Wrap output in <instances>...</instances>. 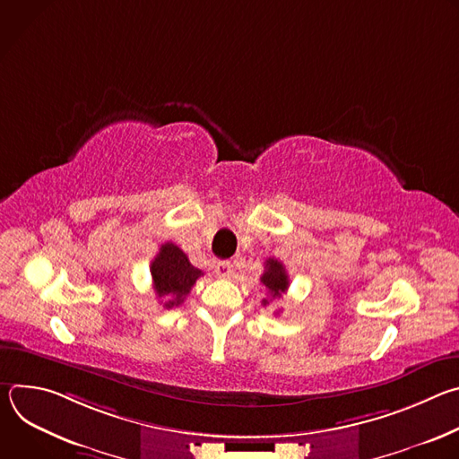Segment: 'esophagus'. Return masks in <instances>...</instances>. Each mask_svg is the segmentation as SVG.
<instances>
[{"label":"esophagus","mask_w":459,"mask_h":459,"mask_svg":"<svg viewBox=\"0 0 459 459\" xmlns=\"http://www.w3.org/2000/svg\"><path fill=\"white\" fill-rule=\"evenodd\" d=\"M214 273L218 278H230L234 269H232V264H229V261H220V264H216L214 267Z\"/></svg>","instance_id":"1"}]
</instances>
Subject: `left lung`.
<instances>
[{
  "label": "left lung",
  "instance_id": "obj_1",
  "mask_svg": "<svg viewBox=\"0 0 459 459\" xmlns=\"http://www.w3.org/2000/svg\"><path fill=\"white\" fill-rule=\"evenodd\" d=\"M261 283H264L269 289L273 299L274 298H281V294L287 292V289H289V276H287V271H285L281 261H278L274 257H269L265 261V273H264V276H261ZM261 303L267 307L269 299H264Z\"/></svg>",
  "mask_w": 459,
  "mask_h": 459
}]
</instances>
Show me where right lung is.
<instances>
[{"mask_svg": "<svg viewBox=\"0 0 459 459\" xmlns=\"http://www.w3.org/2000/svg\"><path fill=\"white\" fill-rule=\"evenodd\" d=\"M152 285L158 298H165L163 307L172 308L183 303L185 296L204 273L195 269L186 254L174 243H163L151 264Z\"/></svg>", "mask_w": 459, "mask_h": 459, "instance_id": "add662e5", "label": "right lung"}]
</instances>
